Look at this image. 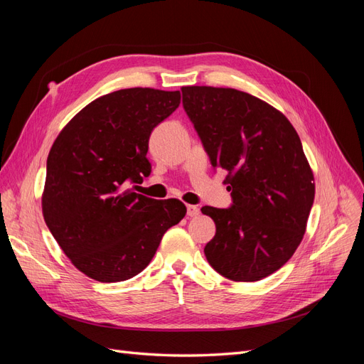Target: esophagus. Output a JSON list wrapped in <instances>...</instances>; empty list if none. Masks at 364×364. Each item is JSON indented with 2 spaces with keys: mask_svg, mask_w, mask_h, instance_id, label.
<instances>
[{
  "mask_svg": "<svg viewBox=\"0 0 364 364\" xmlns=\"http://www.w3.org/2000/svg\"><path fill=\"white\" fill-rule=\"evenodd\" d=\"M186 214H188V217H197L200 214V209L194 205H188L186 206Z\"/></svg>",
  "mask_w": 364,
  "mask_h": 364,
  "instance_id": "obj_1",
  "label": "esophagus"
}]
</instances>
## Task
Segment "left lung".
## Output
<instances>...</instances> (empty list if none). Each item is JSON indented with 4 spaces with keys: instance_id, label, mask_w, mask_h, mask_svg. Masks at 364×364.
Masks as SVG:
<instances>
[{
    "instance_id": "1",
    "label": "left lung",
    "mask_w": 364,
    "mask_h": 364,
    "mask_svg": "<svg viewBox=\"0 0 364 364\" xmlns=\"http://www.w3.org/2000/svg\"><path fill=\"white\" fill-rule=\"evenodd\" d=\"M183 107L234 205L203 206L215 223L205 257L222 277L253 282L287 262L306 230L314 176L282 112L232 87L182 86Z\"/></svg>"
}]
</instances>
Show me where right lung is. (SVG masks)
Listing matches in <instances>:
<instances>
[{
    "mask_svg": "<svg viewBox=\"0 0 364 364\" xmlns=\"http://www.w3.org/2000/svg\"><path fill=\"white\" fill-rule=\"evenodd\" d=\"M181 105L179 91L119 90L85 106L53 142L43 220L74 267L100 282L144 270L164 234L186 214L178 199L129 188L149 176V138Z\"/></svg>",
    "mask_w": 364,
    "mask_h": 364,
    "instance_id": "obj_1",
    "label": "right lung"
}]
</instances>
